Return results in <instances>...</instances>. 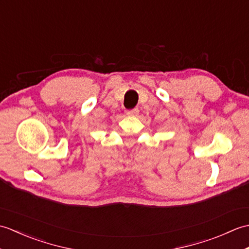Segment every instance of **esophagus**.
I'll return each mask as SVG.
<instances>
[{
  "instance_id": "1",
  "label": "esophagus",
  "mask_w": 249,
  "mask_h": 249,
  "mask_svg": "<svg viewBox=\"0 0 249 249\" xmlns=\"http://www.w3.org/2000/svg\"><path fill=\"white\" fill-rule=\"evenodd\" d=\"M138 113H139V110L137 108L126 111V114H127L128 116H136V115H138Z\"/></svg>"
}]
</instances>
